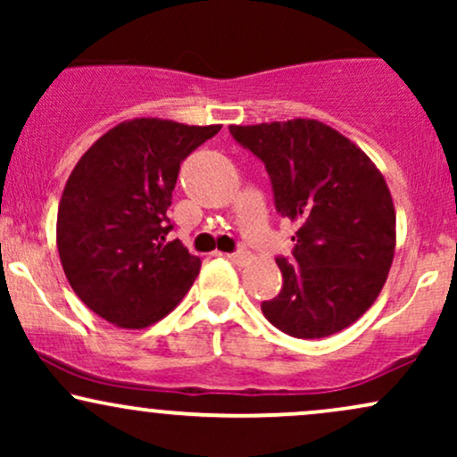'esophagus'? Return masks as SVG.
I'll return each instance as SVG.
<instances>
[{
	"mask_svg": "<svg viewBox=\"0 0 457 457\" xmlns=\"http://www.w3.org/2000/svg\"><path fill=\"white\" fill-rule=\"evenodd\" d=\"M229 262H234V264H246V260H249V253L246 251H236V253H228L225 255Z\"/></svg>",
	"mask_w": 457,
	"mask_h": 457,
	"instance_id": "esophagus-1",
	"label": "esophagus"
}]
</instances>
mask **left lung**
<instances>
[{
	"mask_svg": "<svg viewBox=\"0 0 457 457\" xmlns=\"http://www.w3.org/2000/svg\"><path fill=\"white\" fill-rule=\"evenodd\" d=\"M229 133L264 161L275 206L296 225L295 260H277L279 296L262 303L283 333H339L374 305L395 255V206L385 176L359 145L312 118Z\"/></svg>",
	"mask_w": 457,
	"mask_h": 457,
	"instance_id": "8db88e82",
	"label": "left lung"
}]
</instances>
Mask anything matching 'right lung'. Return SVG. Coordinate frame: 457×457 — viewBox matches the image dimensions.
I'll return each mask as SVG.
<instances>
[{
	"label": "right lung",
	"mask_w": 457,
	"mask_h": 457,
	"mask_svg": "<svg viewBox=\"0 0 457 457\" xmlns=\"http://www.w3.org/2000/svg\"><path fill=\"white\" fill-rule=\"evenodd\" d=\"M221 124L124 120L68 176L57 208V251L75 295L113 327L145 328L174 312L202 260L171 232L180 162Z\"/></svg>",
	"instance_id": "1"
}]
</instances>
